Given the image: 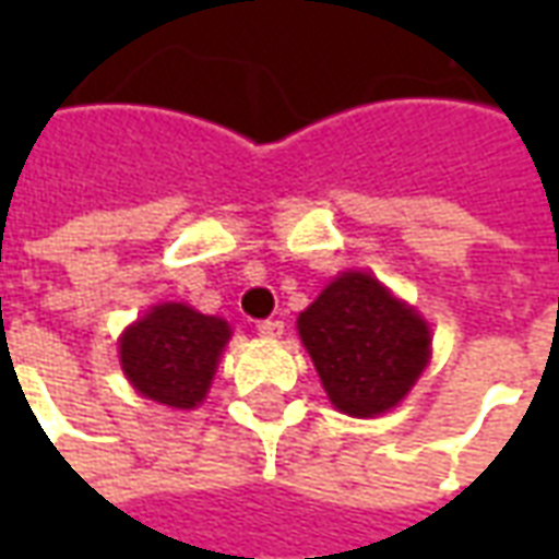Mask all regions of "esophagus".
<instances>
[{
	"label": "esophagus",
	"mask_w": 559,
	"mask_h": 559,
	"mask_svg": "<svg viewBox=\"0 0 559 559\" xmlns=\"http://www.w3.org/2000/svg\"><path fill=\"white\" fill-rule=\"evenodd\" d=\"M257 332H260L263 338H281V335H284V323L269 317V320H260V323H257Z\"/></svg>",
	"instance_id": "1"
}]
</instances>
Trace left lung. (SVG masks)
Returning <instances> with one entry per match:
<instances>
[{
  "instance_id": "1",
  "label": "left lung",
  "mask_w": 559,
  "mask_h": 559,
  "mask_svg": "<svg viewBox=\"0 0 559 559\" xmlns=\"http://www.w3.org/2000/svg\"><path fill=\"white\" fill-rule=\"evenodd\" d=\"M329 401L347 416L392 411L428 365L431 332L368 272H344L299 314Z\"/></svg>"
}]
</instances>
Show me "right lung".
I'll return each instance as SVG.
<instances>
[{"mask_svg":"<svg viewBox=\"0 0 559 559\" xmlns=\"http://www.w3.org/2000/svg\"><path fill=\"white\" fill-rule=\"evenodd\" d=\"M227 338L230 326L221 317L179 302L155 305L122 335V371L140 395L191 411L206 399Z\"/></svg>","mask_w":559,"mask_h":559,"instance_id":"1","label":"right lung"}]
</instances>
